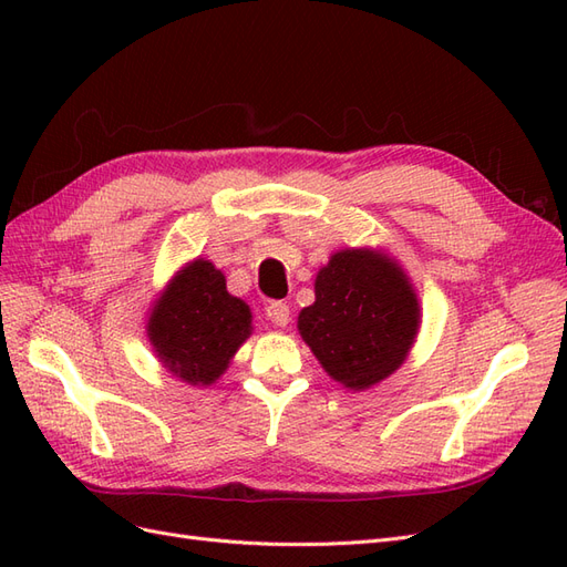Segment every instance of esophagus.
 Masks as SVG:
<instances>
[{"mask_svg":"<svg viewBox=\"0 0 567 567\" xmlns=\"http://www.w3.org/2000/svg\"><path fill=\"white\" fill-rule=\"evenodd\" d=\"M267 319L274 323V326H286L290 321V310L288 305L284 302H271L267 307Z\"/></svg>","mask_w":567,"mask_h":567,"instance_id":"1","label":"esophagus"}]
</instances>
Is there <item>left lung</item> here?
Segmentation results:
<instances>
[{"mask_svg":"<svg viewBox=\"0 0 567 567\" xmlns=\"http://www.w3.org/2000/svg\"><path fill=\"white\" fill-rule=\"evenodd\" d=\"M421 329L409 274L383 248H342L315 279L298 331L321 369L348 390H369L398 371Z\"/></svg>","mask_w":567,"mask_h":567,"instance_id":"8db88e82","label":"left lung"}]
</instances>
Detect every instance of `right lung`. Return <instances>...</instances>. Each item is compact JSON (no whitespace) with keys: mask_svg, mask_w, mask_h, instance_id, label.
<instances>
[{"mask_svg":"<svg viewBox=\"0 0 567 567\" xmlns=\"http://www.w3.org/2000/svg\"><path fill=\"white\" fill-rule=\"evenodd\" d=\"M250 333V307L229 293L225 274L205 257L175 271L146 319L158 362L192 388L219 381Z\"/></svg>","mask_w":567,"mask_h":567,"instance_id":"obj_1","label":"right lung"}]
</instances>
